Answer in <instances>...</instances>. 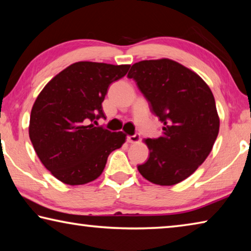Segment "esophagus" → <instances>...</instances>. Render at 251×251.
I'll return each instance as SVG.
<instances>
[{"mask_svg": "<svg viewBox=\"0 0 251 251\" xmlns=\"http://www.w3.org/2000/svg\"><path fill=\"white\" fill-rule=\"evenodd\" d=\"M126 141H127V143H130V144H133V143H137V142H139V135H137V134H135V135H128L126 137Z\"/></svg>", "mask_w": 251, "mask_h": 251, "instance_id": "obj_1", "label": "esophagus"}]
</instances>
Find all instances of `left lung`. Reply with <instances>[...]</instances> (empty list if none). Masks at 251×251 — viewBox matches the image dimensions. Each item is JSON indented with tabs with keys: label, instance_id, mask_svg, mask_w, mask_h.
I'll use <instances>...</instances> for the list:
<instances>
[{
	"label": "left lung",
	"instance_id": "1",
	"mask_svg": "<svg viewBox=\"0 0 251 251\" xmlns=\"http://www.w3.org/2000/svg\"><path fill=\"white\" fill-rule=\"evenodd\" d=\"M127 77L163 123L160 137L145 141L151 152L138 172L157 185L178 184L205 161L217 138L214 95L201 76L168 58L135 63Z\"/></svg>",
	"mask_w": 251,
	"mask_h": 251
}]
</instances>
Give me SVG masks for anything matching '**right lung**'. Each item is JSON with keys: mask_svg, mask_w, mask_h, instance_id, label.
Wrapping results in <instances>:
<instances>
[{"mask_svg": "<svg viewBox=\"0 0 251 251\" xmlns=\"http://www.w3.org/2000/svg\"><path fill=\"white\" fill-rule=\"evenodd\" d=\"M129 65L78 62L50 80L37 96L28 134L42 164L67 185H83L103 173L108 155L125 143L122 131L95 126L109 85Z\"/></svg>", "mask_w": 251, "mask_h": 251, "instance_id": "obj_1", "label": "right lung"}]
</instances>
